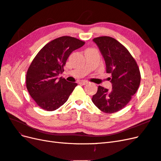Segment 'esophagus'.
I'll return each instance as SVG.
<instances>
[{"label": "esophagus", "mask_w": 161, "mask_h": 161, "mask_svg": "<svg viewBox=\"0 0 161 161\" xmlns=\"http://www.w3.org/2000/svg\"><path fill=\"white\" fill-rule=\"evenodd\" d=\"M87 83H88V82L86 81V80H81V81L79 82V84L82 85H86Z\"/></svg>", "instance_id": "1"}]
</instances>
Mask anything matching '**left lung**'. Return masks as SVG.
Here are the masks:
<instances>
[{"mask_svg": "<svg viewBox=\"0 0 161 161\" xmlns=\"http://www.w3.org/2000/svg\"><path fill=\"white\" fill-rule=\"evenodd\" d=\"M103 55L107 73H111V90L99 86L92 101L97 108L107 114L122 109L137 91L140 84L139 67L124 46L115 39L102 36L93 39Z\"/></svg>", "mask_w": 161, "mask_h": 161, "instance_id": "obj_1", "label": "left lung"}]
</instances>
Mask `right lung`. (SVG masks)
Wrapping results in <instances>:
<instances>
[{
    "label": "right lung",
    "instance_id": "1",
    "mask_svg": "<svg viewBox=\"0 0 161 161\" xmlns=\"http://www.w3.org/2000/svg\"><path fill=\"white\" fill-rule=\"evenodd\" d=\"M85 42L70 36L55 39L43 46L34 58L26 75V86L37 105L46 111H54L64 105L77 84L58 75L70 53Z\"/></svg>",
    "mask_w": 161,
    "mask_h": 161
}]
</instances>
